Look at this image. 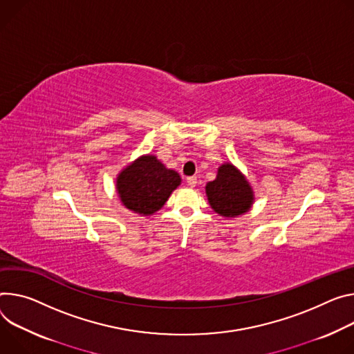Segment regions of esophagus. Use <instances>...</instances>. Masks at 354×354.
I'll list each match as a JSON object with an SVG mask.
<instances>
[{"mask_svg": "<svg viewBox=\"0 0 354 354\" xmlns=\"http://www.w3.org/2000/svg\"><path fill=\"white\" fill-rule=\"evenodd\" d=\"M186 182H187V185H189L190 187H195L196 183H198V178H196V176H190V178L186 179Z\"/></svg>", "mask_w": 354, "mask_h": 354, "instance_id": "esophagus-1", "label": "esophagus"}]
</instances>
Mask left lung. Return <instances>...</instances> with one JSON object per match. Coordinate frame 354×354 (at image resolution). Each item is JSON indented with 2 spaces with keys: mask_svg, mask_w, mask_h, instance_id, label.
I'll return each mask as SVG.
<instances>
[{
  "mask_svg": "<svg viewBox=\"0 0 354 354\" xmlns=\"http://www.w3.org/2000/svg\"><path fill=\"white\" fill-rule=\"evenodd\" d=\"M205 190L210 207L224 218L247 213L255 201L248 179L232 162H224L217 168L216 179L207 182Z\"/></svg>",
  "mask_w": 354,
  "mask_h": 354,
  "instance_id": "1",
  "label": "left lung"
}]
</instances>
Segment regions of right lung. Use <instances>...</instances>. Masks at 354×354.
<instances>
[{"instance_id":"right-lung-1","label":"right lung","mask_w":354,"mask_h":354,"mask_svg":"<svg viewBox=\"0 0 354 354\" xmlns=\"http://www.w3.org/2000/svg\"><path fill=\"white\" fill-rule=\"evenodd\" d=\"M182 178L151 153L138 156L115 178L117 195L125 209L140 216H152L164 207Z\"/></svg>"}]
</instances>
